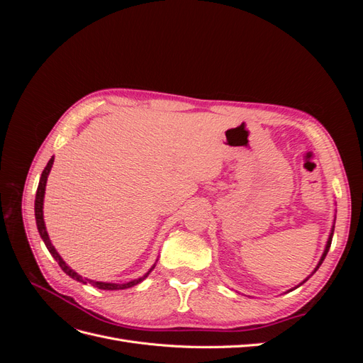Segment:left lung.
<instances>
[{"label":"left lung","mask_w":363,"mask_h":363,"mask_svg":"<svg viewBox=\"0 0 363 363\" xmlns=\"http://www.w3.org/2000/svg\"><path fill=\"white\" fill-rule=\"evenodd\" d=\"M335 221H336V215H335V218H333V225H332V230H330V235H328V239H327V242H325V248H324V251H323V255H321V259H320V262H318L316 263V267H315V269L309 274V276H307L301 283H298V284H296V286L295 288H292V289H289L288 292H291V291H294V289H296V288H300L301 286V284L303 283H306L307 280H309L312 276H313V274L318 271V268H320L321 267V263L324 262V259H325V256H327V252H328V250H330V245H332V238H333V232H335Z\"/></svg>","instance_id":"1"}]
</instances>
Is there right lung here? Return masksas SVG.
Here are the masks:
<instances>
[{"label": "right lung", "instance_id": "add662e5", "mask_svg": "<svg viewBox=\"0 0 363 363\" xmlns=\"http://www.w3.org/2000/svg\"><path fill=\"white\" fill-rule=\"evenodd\" d=\"M52 163H54V156L50 159V162L47 163L45 169L42 171V175H40V180H39V186H38V192H36V200H35V218H36V225H38V232L42 238L43 242H45L48 251L51 252V256L57 260L59 267L63 269L65 274H68V276L77 281L80 283H91L92 286L98 288V289H103V291H119V289H127V288H131V286H136L138 283H140L142 280H145L148 277V274L155 269L156 263L150 268V271L147 274H144V276L139 277V279H135L131 281H127V283H107V281H95V280H91V279H84L82 277L79 272H75L67 262H65L60 255L57 252V250L54 248V245L51 244L50 240V236H48V232H47V227H45V221H43V199H45V188H47V180H48V175H50V171L52 168Z\"/></svg>", "mask_w": 363, "mask_h": 363}]
</instances>
